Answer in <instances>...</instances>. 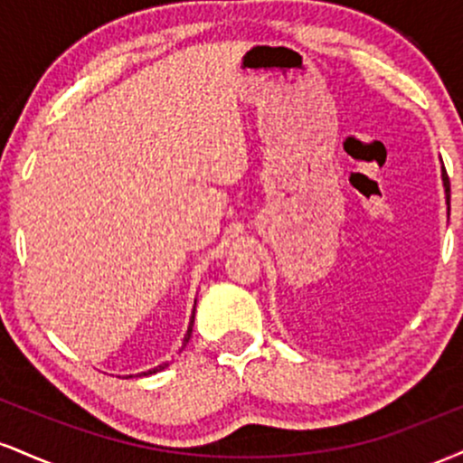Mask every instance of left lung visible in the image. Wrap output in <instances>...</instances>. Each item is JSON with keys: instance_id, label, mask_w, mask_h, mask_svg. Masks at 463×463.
<instances>
[{"instance_id": "obj_1", "label": "left lung", "mask_w": 463, "mask_h": 463, "mask_svg": "<svg viewBox=\"0 0 463 463\" xmlns=\"http://www.w3.org/2000/svg\"><path fill=\"white\" fill-rule=\"evenodd\" d=\"M442 178H444V187H446V202L450 204V183H449V174H446V169H444Z\"/></svg>"}]
</instances>
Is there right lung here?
Wrapping results in <instances>:
<instances>
[{
	"mask_svg": "<svg viewBox=\"0 0 463 463\" xmlns=\"http://www.w3.org/2000/svg\"><path fill=\"white\" fill-rule=\"evenodd\" d=\"M191 324H194V316H191ZM191 324H189V328H187V335H184L183 346H187V342H189V337H191ZM163 368H165V365H158V368H154L150 372H143V374H154V372H158V370H163Z\"/></svg>",
	"mask_w": 463,
	"mask_h": 463,
	"instance_id": "obj_1",
	"label": "right lung"
}]
</instances>
